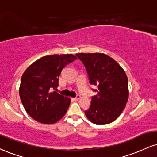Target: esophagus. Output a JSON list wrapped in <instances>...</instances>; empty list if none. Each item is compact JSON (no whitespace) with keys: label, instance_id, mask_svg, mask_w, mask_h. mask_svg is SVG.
<instances>
[{"label":"esophagus","instance_id":"1","mask_svg":"<svg viewBox=\"0 0 157 157\" xmlns=\"http://www.w3.org/2000/svg\"><path fill=\"white\" fill-rule=\"evenodd\" d=\"M81 97H80V95H77V97H75V98H72V99L73 100H75V101H77V100H78L79 99H80Z\"/></svg>","mask_w":157,"mask_h":157}]
</instances>
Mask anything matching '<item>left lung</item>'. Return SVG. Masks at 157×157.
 <instances>
[{
  "label": "left lung",
  "mask_w": 157,
  "mask_h": 157,
  "mask_svg": "<svg viewBox=\"0 0 157 157\" xmlns=\"http://www.w3.org/2000/svg\"><path fill=\"white\" fill-rule=\"evenodd\" d=\"M86 68L90 84L98 86L90 108L85 111L88 120L97 125L114 121L121 114L129 99L128 78L122 67L104 53H77Z\"/></svg>",
  "instance_id": "8db88e82"
}]
</instances>
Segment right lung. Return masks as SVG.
<instances>
[{"instance_id":"obj_1","label":"right lung","mask_w":157,"mask_h":157,"mask_svg":"<svg viewBox=\"0 0 157 157\" xmlns=\"http://www.w3.org/2000/svg\"><path fill=\"white\" fill-rule=\"evenodd\" d=\"M72 54L45 56L24 71L20 82V99L32 118L44 124L58 121L67 113L70 98L52 91L58 86L62 69L76 60Z\"/></svg>"}]
</instances>
